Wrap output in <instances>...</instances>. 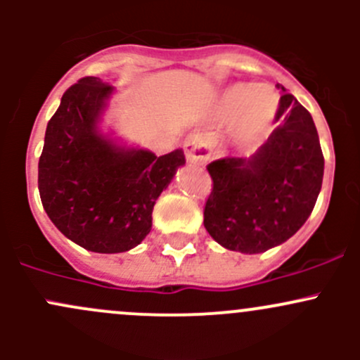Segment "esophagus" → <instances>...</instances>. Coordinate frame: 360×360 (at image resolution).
I'll list each match as a JSON object with an SVG mask.
<instances>
[{"instance_id":"34e87169","label":"esophagus","mask_w":360,"mask_h":360,"mask_svg":"<svg viewBox=\"0 0 360 360\" xmlns=\"http://www.w3.org/2000/svg\"><path fill=\"white\" fill-rule=\"evenodd\" d=\"M184 151H186V158L191 163H198L203 165L207 163V160L210 158V144L209 137L205 134H191L188 136V139L184 141Z\"/></svg>"}]
</instances>
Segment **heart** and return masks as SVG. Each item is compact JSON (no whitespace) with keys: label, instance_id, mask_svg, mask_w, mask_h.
Returning a JSON list of instances; mask_svg holds the SVG:
<instances>
[{"label":"heart","instance_id":"1","mask_svg":"<svg viewBox=\"0 0 360 360\" xmlns=\"http://www.w3.org/2000/svg\"><path fill=\"white\" fill-rule=\"evenodd\" d=\"M219 108L224 118H237L238 137L250 141L274 122L278 97L268 86L235 85L223 94Z\"/></svg>","mask_w":360,"mask_h":360}]
</instances>
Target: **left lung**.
<instances>
[{
	"instance_id": "1",
	"label": "left lung",
	"mask_w": 360,
	"mask_h": 360,
	"mask_svg": "<svg viewBox=\"0 0 360 360\" xmlns=\"http://www.w3.org/2000/svg\"><path fill=\"white\" fill-rule=\"evenodd\" d=\"M275 120L281 125L252 157L207 165L212 191L203 226L230 250L257 254L281 245L303 226L321 193L324 155L311 115L284 94Z\"/></svg>"
}]
</instances>
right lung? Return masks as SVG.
I'll use <instances>...</instances> for the list:
<instances>
[{
    "mask_svg": "<svg viewBox=\"0 0 360 360\" xmlns=\"http://www.w3.org/2000/svg\"><path fill=\"white\" fill-rule=\"evenodd\" d=\"M112 86L85 76L64 92L50 118L38 163L39 197L50 221L92 252H125L151 230V212L183 150L157 157L122 148L97 129Z\"/></svg>",
    "mask_w": 360,
    "mask_h": 360,
    "instance_id": "1",
    "label": "right lung"
}]
</instances>
